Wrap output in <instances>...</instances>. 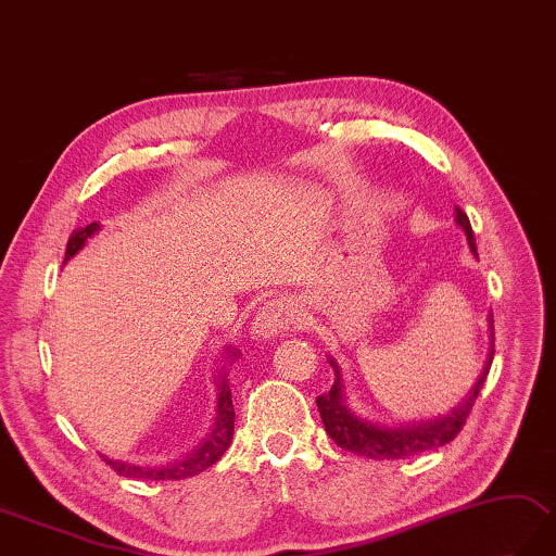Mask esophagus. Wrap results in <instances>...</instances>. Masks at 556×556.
Masks as SVG:
<instances>
[{
    "mask_svg": "<svg viewBox=\"0 0 556 556\" xmlns=\"http://www.w3.org/2000/svg\"><path fill=\"white\" fill-rule=\"evenodd\" d=\"M295 319H299V309H295L293 301L287 299V295H275V299H269L267 303L257 307V313L251 321V333L253 339L267 341L277 337L279 331L293 327Z\"/></svg>",
    "mask_w": 556,
    "mask_h": 556,
    "instance_id": "esophagus-1",
    "label": "esophagus"
}]
</instances>
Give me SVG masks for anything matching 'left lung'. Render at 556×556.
<instances>
[{
  "label": "left lung",
  "instance_id": "obj_1",
  "mask_svg": "<svg viewBox=\"0 0 556 556\" xmlns=\"http://www.w3.org/2000/svg\"><path fill=\"white\" fill-rule=\"evenodd\" d=\"M455 223L464 229L469 247L476 255V239H473L467 213L455 208ZM490 319H493V315H490ZM493 355H495V345H490V357L483 374L479 377V381L473 383L471 393L464 395L462 403H457V407L429 419H391V421L357 415L345 400L339 365L333 363V359H329L337 379H333L329 393L317 397L319 417L325 421V429L331 435V441L341 445L343 450H351L355 455H363L369 459H403L419 453H429V450H438L447 445L450 441H455L457 433L462 431V426L467 421L476 397H479L483 389L490 365H493Z\"/></svg>",
  "mask_w": 556,
  "mask_h": 556
}]
</instances>
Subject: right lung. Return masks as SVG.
<instances>
[{
  "mask_svg": "<svg viewBox=\"0 0 556 556\" xmlns=\"http://www.w3.org/2000/svg\"><path fill=\"white\" fill-rule=\"evenodd\" d=\"M97 231H99V223L75 229L68 239L63 263H68L71 257L85 247V241L89 237H94ZM235 357H239L237 351H235ZM215 386H217V405H215V419L211 426V433L205 435V441L193 450V453H189L182 459H175L170 464H163V467H139V464H127V462L109 459V457L103 462H106L115 473L127 476V479H147V481H182V479H189V476H197L208 467H213V464L225 455V450L231 443V435H235V405H231L227 371H219Z\"/></svg>",
  "mask_w": 556,
  "mask_h": 556,
  "instance_id": "right-lung-1",
  "label": "right lung"
}]
</instances>
